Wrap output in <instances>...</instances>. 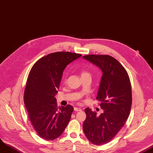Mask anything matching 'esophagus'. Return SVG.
I'll return each instance as SVG.
<instances>
[{
	"instance_id": "34e87169",
	"label": "esophagus",
	"mask_w": 153,
	"mask_h": 153,
	"mask_svg": "<svg viewBox=\"0 0 153 153\" xmlns=\"http://www.w3.org/2000/svg\"><path fill=\"white\" fill-rule=\"evenodd\" d=\"M74 110L75 111H81L82 110L80 108H76V107H75V108H74Z\"/></svg>"
}]
</instances>
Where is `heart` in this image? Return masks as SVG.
Segmentation results:
<instances>
[{"instance_id":"obj_1","label":"heart","mask_w":153,"mask_h":153,"mask_svg":"<svg viewBox=\"0 0 153 153\" xmlns=\"http://www.w3.org/2000/svg\"><path fill=\"white\" fill-rule=\"evenodd\" d=\"M81 75H82V77L85 76H90V74L88 70H82L81 71Z\"/></svg>"}]
</instances>
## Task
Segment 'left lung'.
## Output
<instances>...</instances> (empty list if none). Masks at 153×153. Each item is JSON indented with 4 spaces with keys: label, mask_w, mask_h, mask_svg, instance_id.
<instances>
[{
    "label": "left lung",
    "mask_w": 153,
    "mask_h": 153,
    "mask_svg": "<svg viewBox=\"0 0 153 153\" xmlns=\"http://www.w3.org/2000/svg\"><path fill=\"white\" fill-rule=\"evenodd\" d=\"M83 59L99 67L103 71L97 100L102 113L85 109L86 115L83 129L88 140L100 146L113 139L125 125L132 104L131 85L126 69L108 55H88Z\"/></svg>",
    "instance_id": "left-lung-1"
}]
</instances>
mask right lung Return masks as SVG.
<instances>
[{"label":"right lung","instance_id":"1","mask_svg":"<svg viewBox=\"0 0 153 153\" xmlns=\"http://www.w3.org/2000/svg\"><path fill=\"white\" fill-rule=\"evenodd\" d=\"M81 54L58 52L42 57L29 73L24 91V103L29 119L39 136L52 141L59 137L69 123L74 107L59 108L55 94L64 69Z\"/></svg>","mask_w":153,"mask_h":153}]
</instances>
